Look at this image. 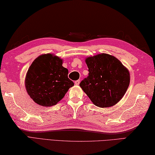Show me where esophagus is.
<instances>
[{
	"label": "esophagus",
	"mask_w": 155,
	"mask_h": 155,
	"mask_svg": "<svg viewBox=\"0 0 155 155\" xmlns=\"http://www.w3.org/2000/svg\"><path fill=\"white\" fill-rule=\"evenodd\" d=\"M74 84H76V85H78L80 84V80H77V81H76L75 82H74Z\"/></svg>",
	"instance_id": "esophagus-1"
}]
</instances>
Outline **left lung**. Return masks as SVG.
I'll return each instance as SVG.
<instances>
[{
    "label": "left lung",
    "instance_id": "obj_1",
    "mask_svg": "<svg viewBox=\"0 0 155 155\" xmlns=\"http://www.w3.org/2000/svg\"><path fill=\"white\" fill-rule=\"evenodd\" d=\"M88 76L81 82L82 88L94 105L110 107L123 97L130 83V73L113 56L98 54L85 60Z\"/></svg>",
    "mask_w": 155,
    "mask_h": 155
}]
</instances>
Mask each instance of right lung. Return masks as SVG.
<instances>
[{"label": "right lung", "instance_id": "add662e5", "mask_svg": "<svg viewBox=\"0 0 155 155\" xmlns=\"http://www.w3.org/2000/svg\"><path fill=\"white\" fill-rule=\"evenodd\" d=\"M68 71L62 59L52 54L40 55L29 67L25 87L35 103L43 107L57 104L74 83L68 78Z\"/></svg>", "mask_w": 155, "mask_h": 155}]
</instances>
